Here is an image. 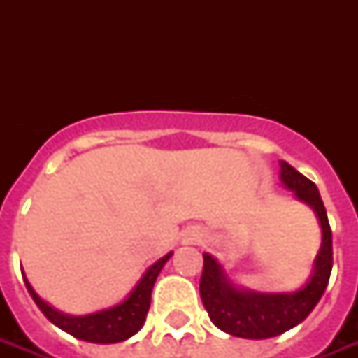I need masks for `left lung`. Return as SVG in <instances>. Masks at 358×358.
<instances>
[{
  "instance_id": "obj_1",
  "label": "left lung",
  "mask_w": 358,
  "mask_h": 358,
  "mask_svg": "<svg viewBox=\"0 0 358 358\" xmlns=\"http://www.w3.org/2000/svg\"><path fill=\"white\" fill-rule=\"evenodd\" d=\"M280 178L286 187L295 191L297 199L316 212L323 230V243L316 258L314 275L305 288L295 294H250L234 288L217 262L204 255L201 275L202 305L215 327L239 338H271L299 325L322 299L333 269V232L316 184L286 162L280 163Z\"/></svg>"
}]
</instances>
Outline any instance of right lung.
Wrapping results in <instances>:
<instances>
[{
	"label": "right lung",
	"mask_w": 358,
	"mask_h": 358,
	"mask_svg": "<svg viewBox=\"0 0 358 358\" xmlns=\"http://www.w3.org/2000/svg\"><path fill=\"white\" fill-rule=\"evenodd\" d=\"M173 252H169L157 260L152 267H148V271L143 275L139 284L135 286V289L120 303V305L109 308V310L96 312V314H89V316H66L61 314L50 305H46L44 301L35 294V289L31 288V284L25 280L27 292L31 294L36 306L41 308L44 316L57 325L59 329H63L69 334H72L74 338L85 340V342H94V344H115V342H122L128 340L129 336H134L145 323L146 312L150 308V295L154 282H156L157 275L162 271V267L165 266V262L171 258Z\"/></svg>",
	"instance_id": "add662e5"
}]
</instances>
